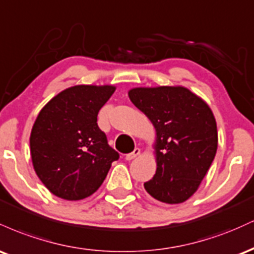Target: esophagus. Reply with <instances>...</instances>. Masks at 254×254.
<instances>
[{
	"instance_id": "34e87169",
	"label": "esophagus",
	"mask_w": 254,
	"mask_h": 254,
	"mask_svg": "<svg viewBox=\"0 0 254 254\" xmlns=\"http://www.w3.org/2000/svg\"><path fill=\"white\" fill-rule=\"evenodd\" d=\"M139 154H141V149H139V148H135L132 153H129V154H127V155H125V159H127V161H130V160H133L135 157L138 156Z\"/></svg>"
}]
</instances>
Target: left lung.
I'll return each instance as SVG.
<instances>
[{
  "mask_svg": "<svg viewBox=\"0 0 254 254\" xmlns=\"http://www.w3.org/2000/svg\"><path fill=\"white\" fill-rule=\"evenodd\" d=\"M130 100L155 127L156 172L144 183L166 204L185 202L199 188L217 150V127L209 105L183 86L135 87Z\"/></svg>",
  "mask_w": 254,
  "mask_h": 254,
  "instance_id": "8db88e82",
  "label": "left lung"
}]
</instances>
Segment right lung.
<instances>
[{"mask_svg":"<svg viewBox=\"0 0 254 254\" xmlns=\"http://www.w3.org/2000/svg\"><path fill=\"white\" fill-rule=\"evenodd\" d=\"M112 84H77L40 110L30 136L37 176L51 193L80 200L104 183L119 154L98 127V113L115 93Z\"/></svg>","mask_w":254,"mask_h":254,"instance_id":"right-lung-1","label":"right lung"}]
</instances>
